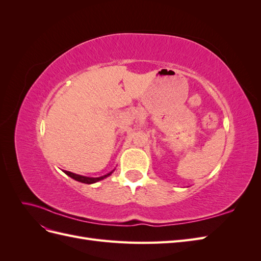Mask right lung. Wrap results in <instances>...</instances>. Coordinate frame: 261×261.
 Segmentation results:
<instances>
[{"label": "right lung", "instance_id": "1", "mask_svg": "<svg viewBox=\"0 0 261 261\" xmlns=\"http://www.w3.org/2000/svg\"><path fill=\"white\" fill-rule=\"evenodd\" d=\"M113 172H114V170L111 171L110 173H108V174H106V175H103V176L89 177V176H84V175H80V174H75V173H72V172H69V171H64V173H65L66 175H68L69 177H72V178H74L75 180L81 181V183H84V184H93V183H97V181H99V180H101V179H105V178H107L108 176L111 175Z\"/></svg>", "mask_w": 261, "mask_h": 261}]
</instances>
